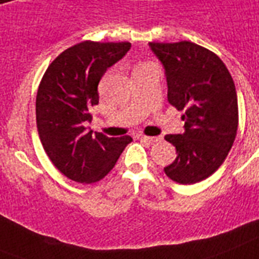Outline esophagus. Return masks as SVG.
Returning a JSON list of instances; mask_svg holds the SVG:
<instances>
[{"label":"esophagus","instance_id":"1","mask_svg":"<svg viewBox=\"0 0 259 259\" xmlns=\"http://www.w3.org/2000/svg\"><path fill=\"white\" fill-rule=\"evenodd\" d=\"M140 138L144 141H148V142H158V141L162 140L161 137H149V136H144V134H141Z\"/></svg>","mask_w":259,"mask_h":259}]
</instances>
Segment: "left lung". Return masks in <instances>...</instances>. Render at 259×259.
Segmentation results:
<instances>
[{
    "label": "left lung",
    "mask_w": 259,
    "mask_h": 259,
    "mask_svg": "<svg viewBox=\"0 0 259 259\" xmlns=\"http://www.w3.org/2000/svg\"><path fill=\"white\" fill-rule=\"evenodd\" d=\"M161 61L167 101L184 110L185 132L167 134L177 158L165 174L191 185L210 177L228 157L238 129V101L232 75L217 54L190 41L149 44Z\"/></svg>",
    "instance_id": "obj_1"
}]
</instances>
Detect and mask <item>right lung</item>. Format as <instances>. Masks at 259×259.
<instances>
[{
  "label": "right lung",
  "mask_w": 259,
  "mask_h": 259,
  "mask_svg": "<svg viewBox=\"0 0 259 259\" xmlns=\"http://www.w3.org/2000/svg\"><path fill=\"white\" fill-rule=\"evenodd\" d=\"M132 48L130 42L83 41L57 57L37 92L35 119L41 144L61 173L79 184L102 180L132 137L94 133L89 109L98 105V83Z\"/></svg>",
  "instance_id": "obj_1"
}]
</instances>
